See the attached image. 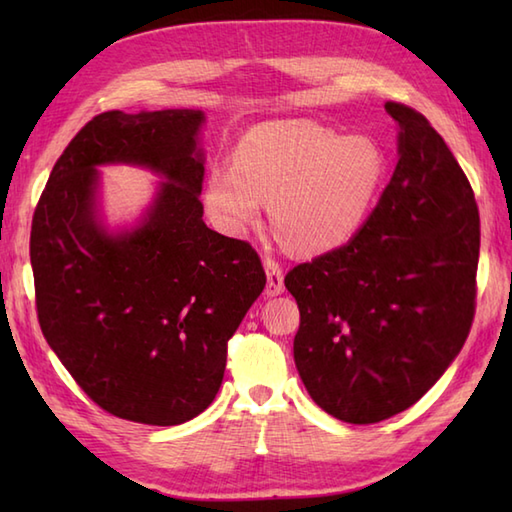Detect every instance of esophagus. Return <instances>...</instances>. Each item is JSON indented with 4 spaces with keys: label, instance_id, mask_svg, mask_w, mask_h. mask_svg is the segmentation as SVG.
Wrapping results in <instances>:
<instances>
[{
    "label": "esophagus",
    "instance_id": "esophagus-1",
    "mask_svg": "<svg viewBox=\"0 0 512 512\" xmlns=\"http://www.w3.org/2000/svg\"><path fill=\"white\" fill-rule=\"evenodd\" d=\"M264 268L268 275V284H266V295L268 297H277L284 292V268L277 262L273 255L264 257Z\"/></svg>",
    "mask_w": 512,
    "mask_h": 512
}]
</instances>
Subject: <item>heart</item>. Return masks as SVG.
<instances>
[{"label":"heart","instance_id":"obj_1","mask_svg":"<svg viewBox=\"0 0 512 512\" xmlns=\"http://www.w3.org/2000/svg\"><path fill=\"white\" fill-rule=\"evenodd\" d=\"M383 178V154L367 136L345 138L312 121L250 129L235 167H215L206 204L228 231H242L273 200V220L299 253L343 244L369 209Z\"/></svg>","mask_w":512,"mask_h":512}]
</instances>
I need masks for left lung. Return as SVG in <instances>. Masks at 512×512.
<instances>
[{"label": "left lung", "mask_w": 512, "mask_h": 512, "mask_svg": "<svg viewBox=\"0 0 512 512\" xmlns=\"http://www.w3.org/2000/svg\"><path fill=\"white\" fill-rule=\"evenodd\" d=\"M398 165L350 242L284 284L301 323L295 363L330 416L374 424L436 385L471 332L480 211L458 160L420 112L389 101Z\"/></svg>", "instance_id": "8db88e82"}]
</instances>
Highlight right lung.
Listing matches in <instances>:
<instances>
[{"label":"right lung","mask_w":512,"mask_h":512,"mask_svg":"<svg viewBox=\"0 0 512 512\" xmlns=\"http://www.w3.org/2000/svg\"><path fill=\"white\" fill-rule=\"evenodd\" d=\"M195 110L103 112L54 165L32 215L41 332L85 394L116 418L171 427L211 405L228 339L266 273L244 239L202 220ZM132 161L168 178L146 224L107 236L93 217L96 164Z\"/></svg>","instance_id":"obj_1"}]
</instances>
